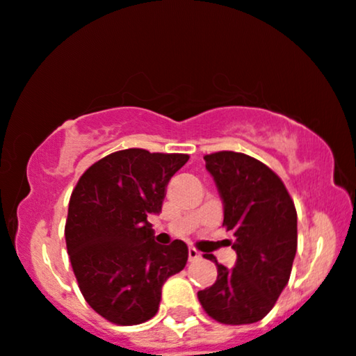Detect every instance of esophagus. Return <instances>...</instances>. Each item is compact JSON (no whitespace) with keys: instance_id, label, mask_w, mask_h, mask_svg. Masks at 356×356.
<instances>
[{"instance_id":"obj_1","label":"esophagus","mask_w":356,"mask_h":356,"mask_svg":"<svg viewBox=\"0 0 356 356\" xmlns=\"http://www.w3.org/2000/svg\"><path fill=\"white\" fill-rule=\"evenodd\" d=\"M200 258H202V254L199 253V251L193 248V246H191V248H188V261H197Z\"/></svg>"}]
</instances>
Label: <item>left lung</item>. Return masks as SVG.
<instances>
[{
	"instance_id": "left-lung-1",
	"label": "left lung",
	"mask_w": 356,
	"mask_h": 356,
	"mask_svg": "<svg viewBox=\"0 0 356 356\" xmlns=\"http://www.w3.org/2000/svg\"><path fill=\"white\" fill-rule=\"evenodd\" d=\"M223 200V227L232 233L236 263L225 268L213 254L217 281L197 292L211 318L245 325L266 317L289 281L298 250V211L277 174L243 152L204 156Z\"/></svg>"
}]
</instances>
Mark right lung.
<instances>
[{
	"label": "right lung",
	"mask_w": 356,
	"mask_h": 356,
	"mask_svg": "<svg viewBox=\"0 0 356 356\" xmlns=\"http://www.w3.org/2000/svg\"><path fill=\"white\" fill-rule=\"evenodd\" d=\"M187 161L138 147L116 151L90 165L72 192L67 253L85 300L108 322L149 321L164 282L186 268V243L157 245L147 217L163 209L170 177Z\"/></svg>",
	"instance_id": "obj_1"
}]
</instances>
